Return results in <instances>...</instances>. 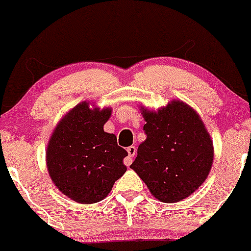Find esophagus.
Masks as SVG:
<instances>
[{
    "mask_svg": "<svg viewBox=\"0 0 251 251\" xmlns=\"http://www.w3.org/2000/svg\"><path fill=\"white\" fill-rule=\"evenodd\" d=\"M136 151H137V149H136L135 146H130L127 148V153H128V156L127 158H125V160H124V163H125L126 166H130L131 164H132V158L135 156Z\"/></svg>",
    "mask_w": 251,
    "mask_h": 251,
    "instance_id": "1",
    "label": "esophagus"
}]
</instances>
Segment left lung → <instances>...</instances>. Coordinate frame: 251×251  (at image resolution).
Masks as SVG:
<instances>
[{"instance_id": "obj_1", "label": "left lung", "mask_w": 251, "mask_h": 251, "mask_svg": "<svg viewBox=\"0 0 251 251\" xmlns=\"http://www.w3.org/2000/svg\"><path fill=\"white\" fill-rule=\"evenodd\" d=\"M141 110L147 138L130 168L158 201H182L204 183L211 170V137L198 113L182 100H171L158 111Z\"/></svg>"}]
</instances>
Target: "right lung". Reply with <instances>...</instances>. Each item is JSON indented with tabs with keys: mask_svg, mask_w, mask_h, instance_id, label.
Returning a JSON list of instances; mask_svg holds the SVG:
<instances>
[{
	"mask_svg": "<svg viewBox=\"0 0 251 251\" xmlns=\"http://www.w3.org/2000/svg\"><path fill=\"white\" fill-rule=\"evenodd\" d=\"M110 114L111 108L78 103L58 123L47 144L50 179L76 203L103 201L126 173L123 160L127 151L118 146L114 133L103 130Z\"/></svg>",
	"mask_w": 251,
	"mask_h": 251,
	"instance_id": "obj_1",
	"label": "right lung"
}]
</instances>
